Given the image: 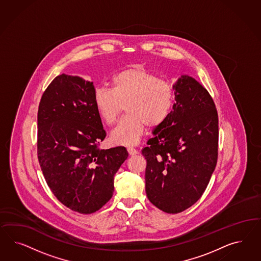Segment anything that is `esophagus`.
Wrapping results in <instances>:
<instances>
[{
	"mask_svg": "<svg viewBox=\"0 0 261 261\" xmlns=\"http://www.w3.org/2000/svg\"><path fill=\"white\" fill-rule=\"evenodd\" d=\"M127 151H128V153H129L130 156H135V155L138 154V151L136 150L135 148H132V147H128Z\"/></svg>",
	"mask_w": 261,
	"mask_h": 261,
	"instance_id": "1",
	"label": "esophagus"
}]
</instances>
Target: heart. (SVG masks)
<instances>
[{"label":"heart","mask_w":261,"mask_h":261,"mask_svg":"<svg viewBox=\"0 0 261 261\" xmlns=\"http://www.w3.org/2000/svg\"><path fill=\"white\" fill-rule=\"evenodd\" d=\"M173 101L172 85L139 65L117 72L112 90L97 88L94 94L95 109L108 126L118 122L125 106L126 118L111 134L112 142L122 145L136 144L146 125L150 129L162 125Z\"/></svg>","instance_id":"heart-1"}]
</instances>
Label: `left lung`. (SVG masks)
<instances>
[{"mask_svg": "<svg viewBox=\"0 0 261 261\" xmlns=\"http://www.w3.org/2000/svg\"><path fill=\"white\" fill-rule=\"evenodd\" d=\"M173 89L172 110L142 151L147 198L167 214L197 202L218 156V115L212 96L189 75H181Z\"/></svg>", "mask_w": 261, "mask_h": 261, "instance_id": "8db88e82", "label": "left lung"}]
</instances>
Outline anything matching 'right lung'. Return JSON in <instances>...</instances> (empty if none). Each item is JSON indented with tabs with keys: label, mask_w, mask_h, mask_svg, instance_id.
<instances>
[{
	"label": "right lung",
	"mask_w": 261,
	"mask_h": 261,
	"mask_svg": "<svg viewBox=\"0 0 261 261\" xmlns=\"http://www.w3.org/2000/svg\"><path fill=\"white\" fill-rule=\"evenodd\" d=\"M93 82L62 73L41 97L37 154L48 188L79 214L95 213L114 192V176L128 157L126 148L100 149L106 137L94 103Z\"/></svg>",
	"instance_id": "right-lung-1"
}]
</instances>
